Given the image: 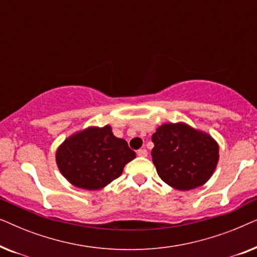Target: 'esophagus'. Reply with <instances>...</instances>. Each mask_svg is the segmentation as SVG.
Masks as SVG:
<instances>
[{
	"instance_id": "34e87169",
	"label": "esophagus",
	"mask_w": 257,
	"mask_h": 257,
	"mask_svg": "<svg viewBox=\"0 0 257 257\" xmlns=\"http://www.w3.org/2000/svg\"><path fill=\"white\" fill-rule=\"evenodd\" d=\"M138 156L139 157H147V151H146V149H140V150H138Z\"/></svg>"
}]
</instances>
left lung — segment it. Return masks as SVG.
I'll return each mask as SVG.
<instances>
[{
  "label": "left lung",
  "instance_id": "obj_1",
  "mask_svg": "<svg viewBox=\"0 0 257 257\" xmlns=\"http://www.w3.org/2000/svg\"><path fill=\"white\" fill-rule=\"evenodd\" d=\"M153 164L161 180L189 191L212 177L219 161V146L212 137L186 124H165L153 133Z\"/></svg>",
  "mask_w": 257,
  "mask_h": 257
}]
</instances>
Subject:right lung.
Listing matches in <instances>:
<instances>
[{
  "instance_id": "add662e5",
  "label": "right lung",
  "mask_w": 257,
  "mask_h": 257,
  "mask_svg": "<svg viewBox=\"0 0 257 257\" xmlns=\"http://www.w3.org/2000/svg\"><path fill=\"white\" fill-rule=\"evenodd\" d=\"M136 158L124 139L117 138L110 126L90 127L65 140L56 153L59 171L78 188H103L122 173Z\"/></svg>"
}]
</instances>
